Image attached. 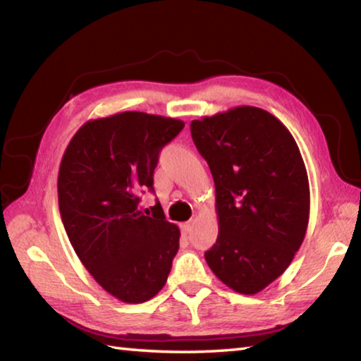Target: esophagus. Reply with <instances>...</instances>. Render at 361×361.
<instances>
[{
	"label": "esophagus",
	"mask_w": 361,
	"mask_h": 361,
	"mask_svg": "<svg viewBox=\"0 0 361 361\" xmlns=\"http://www.w3.org/2000/svg\"><path fill=\"white\" fill-rule=\"evenodd\" d=\"M180 227H181V232L185 233V235H188L189 232L192 231V222H191V221H188V222H183V224H181Z\"/></svg>",
	"instance_id": "obj_1"
}]
</instances>
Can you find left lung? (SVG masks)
I'll list each match as a JSON object with an SVG mask.
<instances>
[{"mask_svg": "<svg viewBox=\"0 0 361 361\" xmlns=\"http://www.w3.org/2000/svg\"><path fill=\"white\" fill-rule=\"evenodd\" d=\"M212 170L219 235L205 252L235 292L264 290L290 265L310 219V183L297 142L276 116L235 107L191 123Z\"/></svg>", "mask_w": 361, "mask_h": 361, "instance_id": "8db88e82", "label": "left lung"}]
</instances>
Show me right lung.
<instances>
[{"label": "right lung", "mask_w": 361, "mask_h": 361, "mask_svg": "<svg viewBox=\"0 0 361 361\" xmlns=\"http://www.w3.org/2000/svg\"><path fill=\"white\" fill-rule=\"evenodd\" d=\"M185 123L123 112L85 123L72 137L58 173V205L68 238L97 284L124 303L158 293L180 247V228L139 208L154 192L159 153Z\"/></svg>", "instance_id": "obj_1"}]
</instances>
